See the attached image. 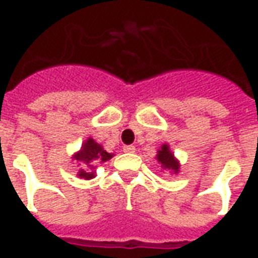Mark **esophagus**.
Wrapping results in <instances>:
<instances>
[{
    "instance_id": "1",
    "label": "esophagus",
    "mask_w": 258,
    "mask_h": 258,
    "mask_svg": "<svg viewBox=\"0 0 258 258\" xmlns=\"http://www.w3.org/2000/svg\"><path fill=\"white\" fill-rule=\"evenodd\" d=\"M123 151L125 152V153H134V152H135V146L134 145H125L123 148Z\"/></svg>"
}]
</instances>
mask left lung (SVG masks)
<instances>
[{
    "label": "left lung",
    "instance_id": "obj_1",
    "mask_svg": "<svg viewBox=\"0 0 258 258\" xmlns=\"http://www.w3.org/2000/svg\"><path fill=\"white\" fill-rule=\"evenodd\" d=\"M157 160L162 164V167L171 170L174 173H178V162H175L173 153L170 152L167 145H163L162 149L157 152Z\"/></svg>",
    "mask_w": 258,
    "mask_h": 258
}]
</instances>
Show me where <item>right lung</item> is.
<instances>
[{
	"mask_svg": "<svg viewBox=\"0 0 258 258\" xmlns=\"http://www.w3.org/2000/svg\"><path fill=\"white\" fill-rule=\"evenodd\" d=\"M112 156L113 155L107 153L106 151H103V148L99 144H96L92 138H88L83 144L81 151L77 155H74V159L85 167V170H80L79 177L85 179L94 178L95 175H94L92 170H95L96 164L98 163L107 162Z\"/></svg>",
	"mask_w": 258,
	"mask_h": 258,
	"instance_id": "add662e5",
	"label": "right lung"
}]
</instances>
